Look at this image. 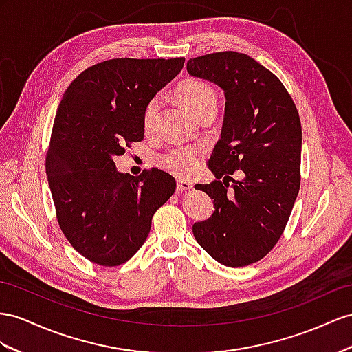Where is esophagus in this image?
Instances as JSON below:
<instances>
[{
  "mask_svg": "<svg viewBox=\"0 0 352 352\" xmlns=\"http://www.w3.org/2000/svg\"><path fill=\"white\" fill-rule=\"evenodd\" d=\"M192 187H193V184L190 182H187V179H177V190H178V193L192 190Z\"/></svg>",
  "mask_w": 352,
  "mask_h": 352,
  "instance_id": "esophagus-1",
  "label": "esophagus"
}]
</instances>
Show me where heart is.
<instances>
[{
	"label": "heart",
	"instance_id": "obj_1",
	"mask_svg": "<svg viewBox=\"0 0 352 352\" xmlns=\"http://www.w3.org/2000/svg\"><path fill=\"white\" fill-rule=\"evenodd\" d=\"M177 96L184 104L188 111L196 117H202L206 113H215L217 96L214 89L202 80L187 78L177 87ZM160 107V96L151 98L142 111V128L150 132L155 126L156 114ZM202 160V150L197 147H175L159 156V165L168 173L178 177H190L199 168Z\"/></svg>",
	"mask_w": 352,
	"mask_h": 352
}]
</instances>
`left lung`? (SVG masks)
<instances>
[{"instance_id":"8db88e82","label":"left lung","mask_w":352,"mask_h":352,"mask_svg":"<svg viewBox=\"0 0 352 352\" xmlns=\"http://www.w3.org/2000/svg\"><path fill=\"white\" fill-rule=\"evenodd\" d=\"M187 73L220 86L226 96L221 137L208 160L215 179L197 184L215 211L193 224V235L224 266L256 263L281 238L299 193V113L279 78L244 53L193 58ZM235 170L242 180L231 178Z\"/></svg>"}]
</instances>
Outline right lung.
Returning <instances> with one entry per match:
<instances>
[{"label":"right lung","instance_id":"right-lung-1","mask_svg":"<svg viewBox=\"0 0 352 352\" xmlns=\"http://www.w3.org/2000/svg\"><path fill=\"white\" fill-rule=\"evenodd\" d=\"M184 60H104L76 77L62 96L46 174L59 228L90 262H128L146 242L153 215L175 192L168 173L151 168L138 177L122 174L114 157L142 141L144 108Z\"/></svg>","mask_w":352,"mask_h":352}]
</instances>
